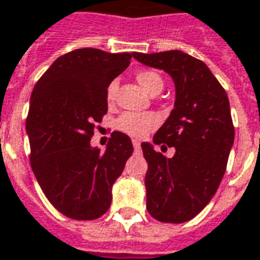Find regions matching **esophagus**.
I'll return each mask as SVG.
<instances>
[{"label": "esophagus", "instance_id": "esophagus-1", "mask_svg": "<svg viewBox=\"0 0 260 260\" xmlns=\"http://www.w3.org/2000/svg\"><path fill=\"white\" fill-rule=\"evenodd\" d=\"M132 145H134L135 150H139V149H141V142H139V141H136V139H134V141H132Z\"/></svg>", "mask_w": 260, "mask_h": 260}]
</instances>
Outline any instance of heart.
Here are the masks:
<instances>
[{
  "label": "heart",
  "mask_w": 260,
  "mask_h": 260,
  "mask_svg": "<svg viewBox=\"0 0 260 260\" xmlns=\"http://www.w3.org/2000/svg\"><path fill=\"white\" fill-rule=\"evenodd\" d=\"M136 80L150 94L160 92L165 86V81L161 79L160 74L156 73L153 70H142V72L136 73ZM117 86V81H111L107 86L105 99H107L108 104H111L115 99ZM157 125H159V118L153 112H125L118 118L117 121L118 129L132 138H138V139L148 135L149 132L155 129Z\"/></svg>",
  "instance_id": "b5f03b06"
}]
</instances>
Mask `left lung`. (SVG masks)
I'll return each instance as SVG.
<instances>
[{
	"label": "left lung",
	"instance_id": "8db88e82",
	"mask_svg": "<svg viewBox=\"0 0 260 260\" xmlns=\"http://www.w3.org/2000/svg\"><path fill=\"white\" fill-rule=\"evenodd\" d=\"M134 57L165 70L174 81V108L153 136L155 145L176 149L173 157L149 142L141 146L148 161L149 214L160 222L181 224L201 212L224 177L235 136L230 101L206 63L181 50L134 52Z\"/></svg>",
	"mask_w": 260,
	"mask_h": 260
}]
</instances>
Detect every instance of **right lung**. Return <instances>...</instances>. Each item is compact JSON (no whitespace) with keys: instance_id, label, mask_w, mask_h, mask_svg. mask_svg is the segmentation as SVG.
Returning <instances> with one entry per match:
<instances>
[{"instance_id":"add662e5","label":"right lung","mask_w":260,"mask_h":260,"mask_svg":"<svg viewBox=\"0 0 260 260\" xmlns=\"http://www.w3.org/2000/svg\"><path fill=\"white\" fill-rule=\"evenodd\" d=\"M134 53L77 49L53 61L30 95L26 134L30 166L52 206L73 219L100 218L111 206L112 186L134 146L112 132L101 152L90 145L108 111L107 86L129 66Z\"/></svg>"}]
</instances>
